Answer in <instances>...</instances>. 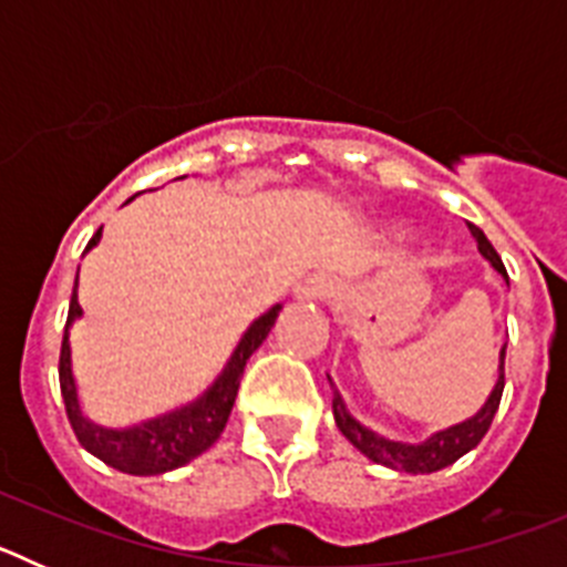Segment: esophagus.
Here are the masks:
<instances>
[{"label":"esophagus","mask_w":567,"mask_h":567,"mask_svg":"<svg viewBox=\"0 0 567 567\" xmlns=\"http://www.w3.org/2000/svg\"><path fill=\"white\" fill-rule=\"evenodd\" d=\"M338 292V280L332 275H315L309 278L303 287H300V298L307 300H320V298H329V295Z\"/></svg>","instance_id":"obj_1"}]
</instances>
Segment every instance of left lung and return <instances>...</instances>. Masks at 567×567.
I'll list each match as a JSON object with an SVG mask.
<instances>
[{
  "mask_svg": "<svg viewBox=\"0 0 567 567\" xmlns=\"http://www.w3.org/2000/svg\"><path fill=\"white\" fill-rule=\"evenodd\" d=\"M468 229L471 235L477 238L480 252L494 264L497 272H503L505 278H508L497 249L491 247V240L485 238L483 229L474 227V224H468ZM503 389H505V346H503V352H499V380L497 385H494L491 398L485 400L483 409H480L471 420H465V423L452 425V429H445V432H437L432 440H425L423 445H403V443H392V440L378 437V434L363 429L352 414L346 412L343 403H340V394H334V403H332L334 423H338V429L343 432V437L349 440L360 454L374 460V463L389 465V468H398V471H409V474H432V471H440L445 468V465L457 463L463 454H468L471 449L485 437V432L491 429V420H494V414H497L499 409V400H503Z\"/></svg>",
  "mask_w": 567,
  "mask_h": 567,
  "instance_id": "1",
  "label": "left lung"
}]
</instances>
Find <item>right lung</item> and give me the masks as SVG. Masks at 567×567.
Wrapping results in <instances>:
<instances>
[{
  "mask_svg": "<svg viewBox=\"0 0 567 567\" xmlns=\"http://www.w3.org/2000/svg\"><path fill=\"white\" fill-rule=\"evenodd\" d=\"M99 238H102V229L90 238L87 249L96 247ZM278 312L280 307H272L247 329V334L240 338L238 349H235L233 360L227 363L224 374L215 380L213 389L202 400H195L193 405H184V409H178L173 414H164V417H155L142 425H133V429L113 432V429H99V425L87 423L82 417V412H79L76 383H73V372H70L68 343L70 323L82 315L76 287H73L68 309V327H64L62 338V352H59V385H62L64 412H68V420L73 425V432H76L79 443L90 454H96L102 463L113 465L115 471H124V474H133V477H150V474H164V471L182 468L184 463H189V460H195L202 452H207L209 445L221 437L224 425H227L235 394H238L240 374H244V365H247L249 354L267 340Z\"/></svg>",
  "mask_w": 567,
  "mask_h": 567,
  "instance_id": "add662e5",
  "label": "right lung"
}]
</instances>
